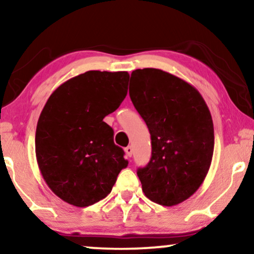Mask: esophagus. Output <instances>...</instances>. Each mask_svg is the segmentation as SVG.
Returning <instances> with one entry per match:
<instances>
[{"label":"esophagus","instance_id":"34e87169","mask_svg":"<svg viewBox=\"0 0 254 254\" xmlns=\"http://www.w3.org/2000/svg\"><path fill=\"white\" fill-rule=\"evenodd\" d=\"M125 152H126L128 157H131V155H133V148H131L130 145H128V147L125 148Z\"/></svg>","mask_w":254,"mask_h":254}]
</instances>
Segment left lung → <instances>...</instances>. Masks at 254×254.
<instances>
[{"mask_svg": "<svg viewBox=\"0 0 254 254\" xmlns=\"http://www.w3.org/2000/svg\"><path fill=\"white\" fill-rule=\"evenodd\" d=\"M129 96L151 135V158L137 170L145 196L172 207L199 190L214 152V125L200 92L161 69L131 72ZM130 77V79H131Z\"/></svg>", "mask_w": 254, "mask_h": 254, "instance_id": "1", "label": "left lung"}]
</instances>
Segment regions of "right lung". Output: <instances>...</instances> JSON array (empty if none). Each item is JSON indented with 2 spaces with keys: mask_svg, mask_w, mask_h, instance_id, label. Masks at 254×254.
<instances>
[{
  "mask_svg": "<svg viewBox=\"0 0 254 254\" xmlns=\"http://www.w3.org/2000/svg\"><path fill=\"white\" fill-rule=\"evenodd\" d=\"M127 71L89 70L62 83L41 111L36 156L41 176L55 195L76 207L106 197L128 165L103 119L127 95Z\"/></svg>",
  "mask_w": 254,
  "mask_h": 254,
  "instance_id": "obj_1",
  "label": "right lung"
}]
</instances>
